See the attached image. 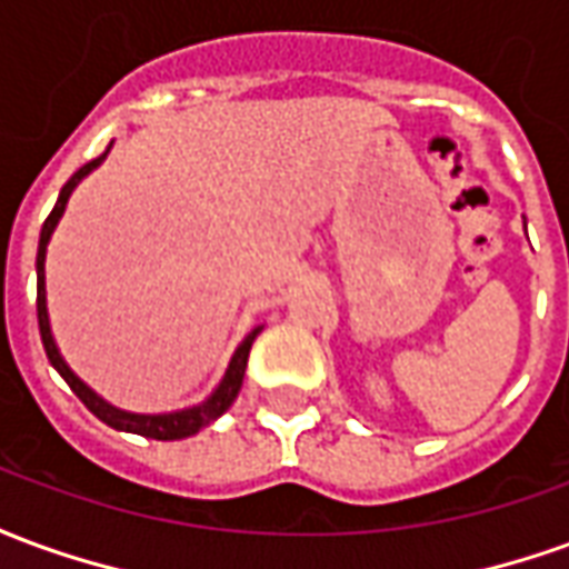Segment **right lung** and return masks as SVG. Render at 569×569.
<instances>
[{"label":"right lung","instance_id":"obj_1","mask_svg":"<svg viewBox=\"0 0 569 569\" xmlns=\"http://www.w3.org/2000/svg\"><path fill=\"white\" fill-rule=\"evenodd\" d=\"M109 149H112V142H109ZM109 149L100 154V158H93L91 163H84L79 173H72L67 186L60 188V198H57L54 210L51 216L44 219L42 224V234H39V252H36V310H39V332H42V345L44 353L51 359V366L60 371V378L72 387V393L79 396L84 406L91 408L97 418L109 423L112 429H121V432H137V436H146V439H158V441H173V439H188V436H194L203 427H210L212 420L222 418L224 411L231 408V402L240 393V383H243V371H247V359H249V347L256 341V335L261 332L259 329H252V332L240 341V347L234 350V357L228 362V369H224L222 381L219 387L212 390L203 402L191 408H179V411H161V415H137V411H124V408H116L112 402H106L103 396L93 393L88 383L81 381L76 371L69 369L67 359L60 357V347L54 341V332H51V320H48V298H44V256H48V243H51V234H54L57 222L63 219V212H67V203L72 198V191L79 186L84 176L97 170L100 163L106 161V154Z\"/></svg>","mask_w":569,"mask_h":569}]
</instances>
